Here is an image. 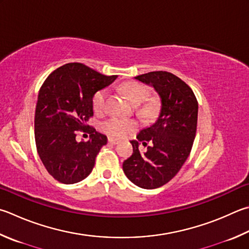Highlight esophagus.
<instances>
[{
    "label": "esophagus",
    "mask_w": 249,
    "mask_h": 249,
    "mask_svg": "<svg viewBox=\"0 0 249 249\" xmlns=\"http://www.w3.org/2000/svg\"><path fill=\"white\" fill-rule=\"evenodd\" d=\"M109 143H111V144H117L120 142V140L119 139H115V138H113V137H109Z\"/></svg>",
    "instance_id": "34e87169"
}]
</instances>
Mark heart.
I'll use <instances>...</instances> for the list:
<instances>
[{
	"instance_id": "1",
	"label": "heart",
	"mask_w": 249,
	"mask_h": 249,
	"mask_svg": "<svg viewBox=\"0 0 249 249\" xmlns=\"http://www.w3.org/2000/svg\"><path fill=\"white\" fill-rule=\"evenodd\" d=\"M123 91L126 94V97H127L129 102L134 106H139L149 96L148 88L142 84L137 83V81L126 83L123 86ZM107 96V89H101L94 93V96L92 97L93 111L98 113V114H102L106 110ZM158 107H159V105H158V101L156 99H148L147 101L142 104V106L138 107V113L144 120H151L157 114ZM137 126L138 122L136 120L112 117V119L103 122L101 125V129L111 137L122 138L136 129Z\"/></svg>"
}]
</instances>
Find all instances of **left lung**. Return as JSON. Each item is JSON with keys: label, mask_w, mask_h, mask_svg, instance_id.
I'll return each mask as SVG.
<instances>
[{"label": "left lung", "mask_w": 249, "mask_h": 249, "mask_svg": "<svg viewBox=\"0 0 249 249\" xmlns=\"http://www.w3.org/2000/svg\"><path fill=\"white\" fill-rule=\"evenodd\" d=\"M135 79L155 88L161 107L155 123L130 140L133 155L123 162V171L135 185L153 189L170 182L187 160L196 136L198 102L189 86L169 71H150ZM147 142L152 144L140 153L139 144Z\"/></svg>", "instance_id": "8db88e82"}]
</instances>
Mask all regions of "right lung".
<instances>
[{"mask_svg":"<svg viewBox=\"0 0 249 249\" xmlns=\"http://www.w3.org/2000/svg\"><path fill=\"white\" fill-rule=\"evenodd\" d=\"M117 76H106L81 63H69L49 75L40 88L35 114L38 155L58 182L74 184L91 173L106 135L88 125L93 115L92 97ZM80 129L90 134L87 142L75 140Z\"/></svg>","mask_w":249,"mask_h":249,"instance_id":"right-lung-1","label":"right lung"}]
</instances>
